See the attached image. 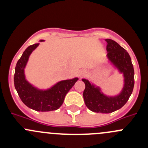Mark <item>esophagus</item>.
I'll return each mask as SVG.
<instances>
[{"label": "esophagus", "instance_id": "1", "mask_svg": "<svg viewBox=\"0 0 148 148\" xmlns=\"http://www.w3.org/2000/svg\"><path fill=\"white\" fill-rule=\"evenodd\" d=\"M86 75V71H84V70H82V71H80V73H79L80 77H85Z\"/></svg>", "mask_w": 148, "mask_h": 148}]
</instances>
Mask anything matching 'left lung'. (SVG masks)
Returning a JSON list of instances; mask_svg holds the SVG:
<instances>
[{
    "instance_id": "8db88e82",
    "label": "left lung",
    "mask_w": 148,
    "mask_h": 148,
    "mask_svg": "<svg viewBox=\"0 0 148 148\" xmlns=\"http://www.w3.org/2000/svg\"><path fill=\"white\" fill-rule=\"evenodd\" d=\"M107 42V57L125 77V86L122 92L117 96L107 97L100 92L99 87H95L88 80L82 79L85 84L83 92L85 104L94 112L111 113L123 107L129 99L135 84L134 68L129 53L116 41L105 39Z\"/></svg>"
}]
</instances>
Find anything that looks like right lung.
<instances>
[{
    "label": "right lung",
    "mask_w": 148,
    "mask_h": 148,
    "mask_svg": "<svg viewBox=\"0 0 148 148\" xmlns=\"http://www.w3.org/2000/svg\"><path fill=\"white\" fill-rule=\"evenodd\" d=\"M43 41V40H41ZM39 44L29 46L18 59L15 68L14 86L19 97L27 107L38 112L56 110L63 104L66 95L78 78L59 82L48 90H38L25 79L24 68L31 52Z\"/></svg>",
    "instance_id": "right-lung-1"
}]
</instances>
